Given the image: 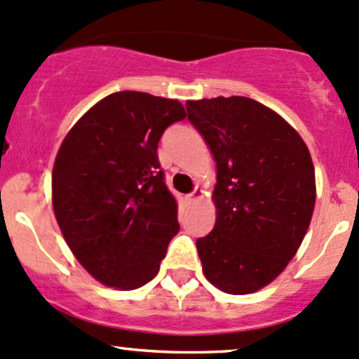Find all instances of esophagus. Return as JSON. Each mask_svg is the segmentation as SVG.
Listing matches in <instances>:
<instances>
[{
	"mask_svg": "<svg viewBox=\"0 0 359 359\" xmlns=\"http://www.w3.org/2000/svg\"><path fill=\"white\" fill-rule=\"evenodd\" d=\"M203 196H204V194H203V189H194V192H191V194H189V196H187V201H189V203H191V204H194V203H197V201H201V199H203Z\"/></svg>",
	"mask_w": 359,
	"mask_h": 359,
	"instance_id": "1",
	"label": "esophagus"
}]
</instances>
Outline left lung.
I'll list each match as a JSON object with an SVG mask.
<instances>
[{
	"label": "left lung",
	"instance_id": "obj_1",
	"mask_svg": "<svg viewBox=\"0 0 359 359\" xmlns=\"http://www.w3.org/2000/svg\"><path fill=\"white\" fill-rule=\"evenodd\" d=\"M216 160V224L196 241L205 278L226 294L269 285L297 253L316 204L304 140L280 114L243 96L187 101Z\"/></svg>",
	"mask_w": 359,
	"mask_h": 359
}]
</instances>
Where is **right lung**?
Listing matches in <instances>:
<instances>
[{"instance_id":"obj_1","label":"right lung","mask_w":359,"mask_h":359,"mask_svg":"<svg viewBox=\"0 0 359 359\" xmlns=\"http://www.w3.org/2000/svg\"><path fill=\"white\" fill-rule=\"evenodd\" d=\"M185 116L177 100L121 90L94 104L62 142L53 212L74 257L104 285H145L179 233L156 148Z\"/></svg>"}]
</instances>
